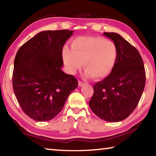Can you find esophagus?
Wrapping results in <instances>:
<instances>
[{"label":"esophagus","instance_id":"esophagus-1","mask_svg":"<svg viewBox=\"0 0 156 156\" xmlns=\"http://www.w3.org/2000/svg\"><path fill=\"white\" fill-rule=\"evenodd\" d=\"M83 84H84V83H83V82L80 81V80L78 81V86H79V87H82V86L83 85Z\"/></svg>","mask_w":156,"mask_h":156}]
</instances>
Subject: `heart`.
<instances>
[{
	"label": "heart",
	"mask_w": 156,
	"mask_h": 156,
	"mask_svg": "<svg viewBox=\"0 0 156 156\" xmlns=\"http://www.w3.org/2000/svg\"><path fill=\"white\" fill-rule=\"evenodd\" d=\"M72 51L63 49L62 58L71 73L80 69L82 63L87 76L95 79L106 77L112 72L117 59L114 43L101 37L80 36L72 42Z\"/></svg>",
	"instance_id": "b5f03b06"
}]
</instances>
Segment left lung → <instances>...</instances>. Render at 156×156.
<instances>
[{"mask_svg": "<svg viewBox=\"0 0 156 156\" xmlns=\"http://www.w3.org/2000/svg\"><path fill=\"white\" fill-rule=\"evenodd\" d=\"M103 34L115 43L118 56L110 74L94 85L89 105L102 120L119 122L127 118L138 105L144 91L146 73L136 47L117 33Z\"/></svg>", "mask_w": 156, "mask_h": 156, "instance_id": "1", "label": "left lung"}]
</instances>
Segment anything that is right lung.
<instances>
[{"label":"right lung","mask_w":156,"mask_h":156,"mask_svg":"<svg viewBox=\"0 0 156 156\" xmlns=\"http://www.w3.org/2000/svg\"><path fill=\"white\" fill-rule=\"evenodd\" d=\"M72 34L68 30L41 31L18 50L13 89L21 109L34 120L56 117L77 88L74 76L61 70L62 47Z\"/></svg>","instance_id":"1"}]
</instances>
